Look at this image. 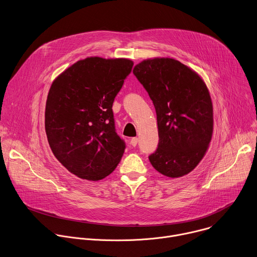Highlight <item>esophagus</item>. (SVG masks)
I'll list each match as a JSON object with an SVG mask.
<instances>
[{
    "mask_svg": "<svg viewBox=\"0 0 257 257\" xmlns=\"http://www.w3.org/2000/svg\"><path fill=\"white\" fill-rule=\"evenodd\" d=\"M138 142H139V140H138V138H133L132 140H131V142H130V144L133 146V147H136L137 145H138Z\"/></svg>",
    "mask_w": 257,
    "mask_h": 257,
    "instance_id": "1",
    "label": "esophagus"
}]
</instances>
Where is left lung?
<instances>
[{
    "label": "left lung",
    "instance_id": "obj_1",
    "mask_svg": "<svg viewBox=\"0 0 257 257\" xmlns=\"http://www.w3.org/2000/svg\"><path fill=\"white\" fill-rule=\"evenodd\" d=\"M133 73L157 114L159 143L149 156L152 166L171 178L188 174L203 158L213 135V103L206 84L168 58L145 60Z\"/></svg>",
    "mask_w": 257,
    "mask_h": 257
}]
</instances>
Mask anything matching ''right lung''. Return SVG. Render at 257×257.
Returning <instances> with one entry per match:
<instances>
[{"label": "right lung", "mask_w": 257, "mask_h": 257, "mask_svg": "<svg viewBox=\"0 0 257 257\" xmlns=\"http://www.w3.org/2000/svg\"><path fill=\"white\" fill-rule=\"evenodd\" d=\"M133 66L127 59L87 58L51 84L47 141L62 165L82 179H103L123 155L125 143L115 132L112 104Z\"/></svg>", "instance_id": "obj_1"}]
</instances>
